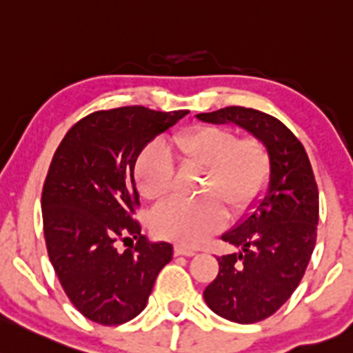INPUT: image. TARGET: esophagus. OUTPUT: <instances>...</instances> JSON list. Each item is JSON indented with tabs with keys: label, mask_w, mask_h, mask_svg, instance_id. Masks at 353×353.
<instances>
[{
	"label": "esophagus",
	"mask_w": 353,
	"mask_h": 353,
	"mask_svg": "<svg viewBox=\"0 0 353 353\" xmlns=\"http://www.w3.org/2000/svg\"><path fill=\"white\" fill-rule=\"evenodd\" d=\"M174 254H176V255H186V257H192V255H196V250H194V248H189V247H184V245L177 243L176 247H174Z\"/></svg>",
	"instance_id": "1"
}]
</instances>
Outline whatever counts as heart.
<instances>
[{"label": "heart", "instance_id": "b5f03b06", "mask_svg": "<svg viewBox=\"0 0 353 353\" xmlns=\"http://www.w3.org/2000/svg\"><path fill=\"white\" fill-rule=\"evenodd\" d=\"M172 150L184 164L206 169L199 199L174 198L155 210L152 226L164 239L198 245L225 223V208L240 214L264 189L270 155L257 137H236L233 130L201 125L179 133ZM137 184L148 199H161L174 184V164L165 148L152 143L137 162Z\"/></svg>", "mask_w": 353, "mask_h": 353}]
</instances>
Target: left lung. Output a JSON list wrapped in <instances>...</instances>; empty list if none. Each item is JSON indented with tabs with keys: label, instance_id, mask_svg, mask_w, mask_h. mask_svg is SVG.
I'll return each instance as SVG.
<instances>
[{
	"label": "left lung",
	"instance_id": "left-lung-1",
	"mask_svg": "<svg viewBox=\"0 0 353 353\" xmlns=\"http://www.w3.org/2000/svg\"><path fill=\"white\" fill-rule=\"evenodd\" d=\"M208 123H235L265 143L269 188L247 218L221 240L240 248L218 257L216 279L203 292L218 316L257 323L276 313L301 283L316 243L318 186L303 143L283 121L243 106L196 114Z\"/></svg>",
	"mask_w": 353,
	"mask_h": 353
}]
</instances>
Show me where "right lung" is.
Segmentation results:
<instances>
[{
    "label": "right lung",
    "instance_id": "add662e5",
    "mask_svg": "<svg viewBox=\"0 0 353 353\" xmlns=\"http://www.w3.org/2000/svg\"><path fill=\"white\" fill-rule=\"evenodd\" d=\"M188 110L145 106L101 110L65 133L42 191L47 252L70 303L88 320L114 326L145 307L172 245L150 243L133 218L140 206L135 164L140 152ZM137 240L125 252L118 239Z\"/></svg>",
    "mask_w": 353,
    "mask_h": 353
}]
</instances>
